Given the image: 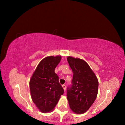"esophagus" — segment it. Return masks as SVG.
<instances>
[{"label": "esophagus", "mask_w": 125, "mask_h": 125, "mask_svg": "<svg viewBox=\"0 0 125 125\" xmlns=\"http://www.w3.org/2000/svg\"><path fill=\"white\" fill-rule=\"evenodd\" d=\"M62 88H63V89H64V90L65 91V89H66V86H65V85H64V84H63V85H62Z\"/></svg>", "instance_id": "34e87169"}]
</instances>
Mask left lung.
<instances>
[{
	"label": "left lung",
	"mask_w": 125,
	"mask_h": 125,
	"mask_svg": "<svg viewBox=\"0 0 125 125\" xmlns=\"http://www.w3.org/2000/svg\"><path fill=\"white\" fill-rule=\"evenodd\" d=\"M68 62L73 73L72 85L67 88V99L72 111L82 114L95 100L98 92V80L85 61L69 56Z\"/></svg>",
	"instance_id": "obj_1"
}]
</instances>
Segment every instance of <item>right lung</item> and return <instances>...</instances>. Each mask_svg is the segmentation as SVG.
<instances>
[{
  "label": "right lung",
  "instance_id": "1",
  "mask_svg": "<svg viewBox=\"0 0 125 125\" xmlns=\"http://www.w3.org/2000/svg\"><path fill=\"white\" fill-rule=\"evenodd\" d=\"M61 60V56L43 58L30 80L31 98L42 113L52 111L64 93L59 83L58 76L54 73V69Z\"/></svg>",
  "mask_w": 125,
  "mask_h": 125
}]
</instances>
